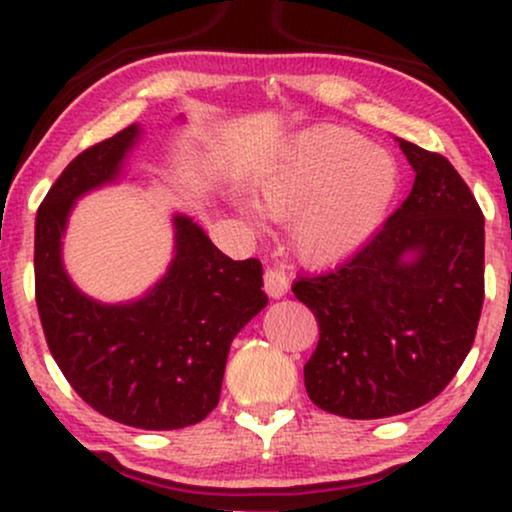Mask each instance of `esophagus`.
I'll list each match as a JSON object with an SVG mask.
<instances>
[{
    "mask_svg": "<svg viewBox=\"0 0 512 512\" xmlns=\"http://www.w3.org/2000/svg\"><path fill=\"white\" fill-rule=\"evenodd\" d=\"M264 291L272 298L286 296V291H289V276L281 272V269L267 267L264 269Z\"/></svg>",
    "mask_w": 512,
    "mask_h": 512,
    "instance_id": "obj_1",
    "label": "esophagus"
}]
</instances>
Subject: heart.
<instances>
[{"label": "heart", "instance_id": "b5f03b06", "mask_svg": "<svg viewBox=\"0 0 512 512\" xmlns=\"http://www.w3.org/2000/svg\"><path fill=\"white\" fill-rule=\"evenodd\" d=\"M399 192L397 161L344 127H317L250 178L260 214L289 221V243L308 264H334L375 236ZM252 221V211L238 204Z\"/></svg>", "mask_w": 512, "mask_h": 512}]
</instances>
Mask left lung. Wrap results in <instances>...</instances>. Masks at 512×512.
I'll list each match as a JSON object with an SVG mask.
<instances>
[{"mask_svg": "<svg viewBox=\"0 0 512 512\" xmlns=\"http://www.w3.org/2000/svg\"><path fill=\"white\" fill-rule=\"evenodd\" d=\"M397 139L414 187L351 262L298 276L320 325L305 390L344 419L424 407L472 349L484 303V214L448 158Z\"/></svg>", "mask_w": 512, "mask_h": 512, "instance_id": "left-lung-1", "label": "left lung"}]
</instances>
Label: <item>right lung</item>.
I'll list each match as a JSON object with an SVG mask.
<instances>
[{
	"instance_id": "obj_1",
	"label": "right lung",
	"mask_w": 512,
	"mask_h": 512,
	"mask_svg": "<svg viewBox=\"0 0 512 512\" xmlns=\"http://www.w3.org/2000/svg\"><path fill=\"white\" fill-rule=\"evenodd\" d=\"M185 122V117H180ZM144 127L129 125L62 170L35 216V303L57 366L108 419L144 431L199 424L219 404L231 342L267 308L260 260L236 262L175 211L166 272L132 301L103 303L74 284L62 238L81 197L127 178Z\"/></svg>"
}]
</instances>
